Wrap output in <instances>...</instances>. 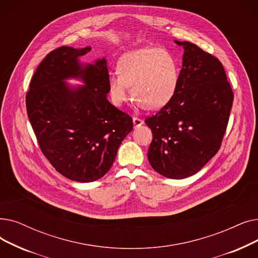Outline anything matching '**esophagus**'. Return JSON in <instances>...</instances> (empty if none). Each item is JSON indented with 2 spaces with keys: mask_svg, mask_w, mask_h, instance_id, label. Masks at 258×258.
Masks as SVG:
<instances>
[{
  "mask_svg": "<svg viewBox=\"0 0 258 258\" xmlns=\"http://www.w3.org/2000/svg\"><path fill=\"white\" fill-rule=\"evenodd\" d=\"M133 123H134V126L138 127V126H140L141 124H143V121H142L140 118H138V117H134V118H133Z\"/></svg>",
  "mask_w": 258,
  "mask_h": 258,
  "instance_id": "esophagus-1",
  "label": "esophagus"
}]
</instances>
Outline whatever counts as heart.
Here are the masks:
<instances>
[{"mask_svg":"<svg viewBox=\"0 0 258 258\" xmlns=\"http://www.w3.org/2000/svg\"><path fill=\"white\" fill-rule=\"evenodd\" d=\"M119 73L108 77L109 95L116 105L132 97L147 109L164 106L174 96L179 79L175 55L163 48H142L131 51L119 61Z\"/></svg>","mask_w":258,"mask_h":258,"instance_id":"1","label":"heart"}]
</instances>
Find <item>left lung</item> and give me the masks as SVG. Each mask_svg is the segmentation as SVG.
Listing matches in <instances>:
<instances>
[{
	"instance_id": "1",
	"label": "left lung",
	"mask_w": 258,
	"mask_h": 258,
	"mask_svg": "<svg viewBox=\"0 0 258 258\" xmlns=\"http://www.w3.org/2000/svg\"><path fill=\"white\" fill-rule=\"evenodd\" d=\"M172 99L145 119L153 140L148 158L164 177L182 179L200 171L218 152L233 104V91L221 62L189 42Z\"/></svg>"
}]
</instances>
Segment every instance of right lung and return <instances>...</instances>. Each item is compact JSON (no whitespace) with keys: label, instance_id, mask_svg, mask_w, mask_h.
<instances>
[{"label":"right lung","instance_id":"obj_1","mask_svg":"<svg viewBox=\"0 0 258 258\" xmlns=\"http://www.w3.org/2000/svg\"><path fill=\"white\" fill-rule=\"evenodd\" d=\"M91 49L62 46L50 51L26 94L27 115L43 155L60 174L78 182L103 177L133 130L132 117L106 99V60L85 66L78 62ZM67 77H80L86 86L70 89L63 83Z\"/></svg>","mask_w":258,"mask_h":258}]
</instances>
